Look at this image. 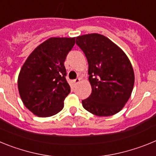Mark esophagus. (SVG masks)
I'll use <instances>...</instances> for the list:
<instances>
[{"instance_id": "esophagus-1", "label": "esophagus", "mask_w": 156, "mask_h": 156, "mask_svg": "<svg viewBox=\"0 0 156 156\" xmlns=\"http://www.w3.org/2000/svg\"><path fill=\"white\" fill-rule=\"evenodd\" d=\"M80 82V78H77V79L74 80H73V83H74V85L78 84V83H79Z\"/></svg>"}]
</instances>
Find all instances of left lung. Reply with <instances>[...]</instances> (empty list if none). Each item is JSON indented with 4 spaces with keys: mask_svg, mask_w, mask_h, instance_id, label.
I'll return each mask as SVG.
<instances>
[{
    "mask_svg": "<svg viewBox=\"0 0 156 156\" xmlns=\"http://www.w3.org/2000/svg\"><path fill=\"white\" fill-rule=\"evenodd\" d=\"M76 44L88 62L92 91L83 107L98 116H109L122 109L134 84L133 67L124 51L108 37L90 34L79 36Z\"/></svg>",
    "mask_w": 156,
    "mask_h": 156,
    "instance_id": "left-lung-1",
    "label": "left lung"
}]
</instances>
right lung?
<instances>
[{
    "instance_id": "1",
    "label": "right lung",
    "mask_w": 156,
    "mask_h": 156,
    "mask_svg": "<svg viewBox=\"0 0 156 156\" xmlns=\"http://www.w3.org/2000/svg\"><path fill=\"white\" fill-rule=\"evenodd\" d=\"M75 37H51L37 46L22 67L18 88L24 105L34 115L49 117L64 107L70 92L64 62Z\"/></svg>"
}]
</instances>
